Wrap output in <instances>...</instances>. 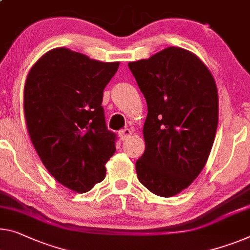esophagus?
<instances>
[{
    "label": "esophagus",
    "mask_w": 250,
    "mask_h": 250,
    "mask_svg": "<svg viewBox=\"0 0 250 250\" xmlns=\"http://www.w3.org/2000/svg\"><path fill=\"white\" fill-rule=\"evenodd\" d=\"M130 135H132V130L128 129V128H124V129L120 130V136H121V138H122L123 141L127 140V138H128Z\"/></svg>",
    "instance_id": "34e87169"
}]
</instances>
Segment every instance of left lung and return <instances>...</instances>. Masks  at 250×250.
I'll list each match as a JSON object with an SVG mask.
<instances>
[{
	"mask_svg": "<svg viewBox=\"0 0 250 250\" xmlns=\"http://www.w3.org/2000/svg\"><path fill=\"white\" fill-rule=\"evenodd\" d=\"M147 104L137 179L160 197L187 189L205 167L218 125V90L194 53L168 47L129 62Z\"/></svg>",
	"mask_w": 250,
	"mask_h": 250,
	"instance_id": "obj_1",
	"label": "left lung"
}]
</instances>
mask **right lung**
Wrapping results in <instances>:
<instances>
[{
  "instance_id": "right-lung-1",
  "label": "right lung",
  "mask_w": 250,
  "mask_h": 250,
  "mask_svg": "<svg viewBox=\"0 0 250 250\" xmlns=\"http://www.w3.org/2000/svg\"><path fill=\"white\" fill-rule=\"evenodd\" d=\"M118 66L57 48L26 78L23 102L33 146L50 174L80 193L105 179V164L116 151L102 102Z\"/></svg>"
}]
</instances>
